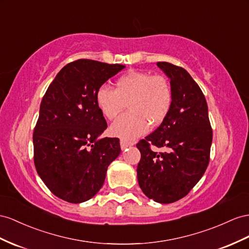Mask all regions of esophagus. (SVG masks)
Masks as SVG:
<instances>
[{"mask_svg": "<svg viewBox=\"0 0 249 249\" xmlns=\"http://www.w3.org/2000/svg\"><path fill=\"white\" fill-rule=\"evenodd\" d=\"M120 144H121V148H122V149H125L127 147H129V146L133 145L132 142H128V141H126V140H121Z\"/></svg>", "mask_w": 249, "mask_h": 249, "instance_id": "esophagus-1", "label": "esophagus"}]
</instances>
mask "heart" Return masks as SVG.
I'll return each instance as SVG.
<instances>
[{
  "instance_id": "b5f03b06",
  "label": "heart",
  "mask_w": 249,
  "mask_h": 249,
  "mask_svg": "<svg viewBox=\"0 0 249 249\" xmlns=\"http://www.w3.org/2000/svg\"><path fill=\"white\" fill-rule=\"evenodd\" d=\"M116 90L107 85L99 88L97 105L108 120L116 118L127 104L129 111L122 114L110 126L113 136L133 140L152 127L160 125L173 104V89L163 75L146 71H130L117 81Z\"/></svg>"
}]
</instances>
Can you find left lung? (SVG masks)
Instances as JSON below:
<instances>
[{
	"label": "left lung",
	"instance_id": "1",
	"mask_svg": "<svg viewBox=\"0 0 249 249\" xmlns=\"http://www.w3.org/2000/svg\"><path fill=\"white\" fill-rule=\"evenodd\" d=\"M157 65L170 79L173 104L161 125L137 144L141 152L137 173L146 196L168 204L185 196L205 173L213 129L205 97L191 75L167 62ZM151 144L167 151L152 152Z\"/></svg>",
	"mask_w": 249,
	"mask_h": 249
}]
</instances>
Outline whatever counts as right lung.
I'll return each mask as SVG.
<instances>
[{
  "mask_svg": "<svg viewBox=\"0 0 249 249\" xmlns=\"http://www.w3.org/2000/svg\"><path fill=\"white\" fill-rule=\"evenodd\" d=\"M123 68L76 60L60 70L44 94L34 130V161L42 181L64 201L78 204L97 195L120 155L118 138L99 139L107 123L95 95Z\"/></svg>",
  "mask_w": 249,
  "mask_h": 249,
  "instance_id": "add662e5",
  "label": "right lung"
}]
</instances>
